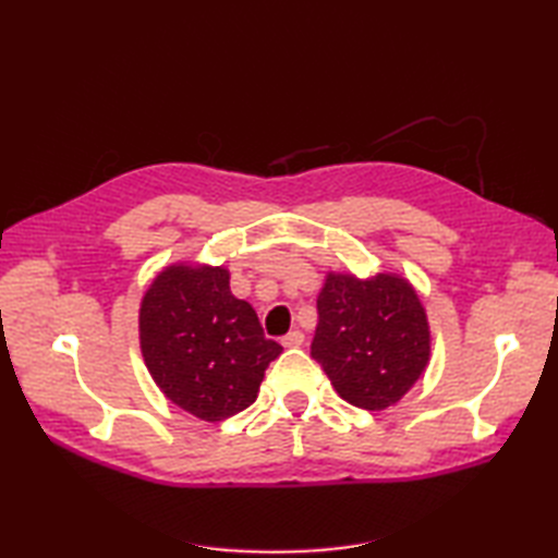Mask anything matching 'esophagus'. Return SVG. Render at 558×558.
I'll list each match as a JSON object with an SVG mask.
<instances>
[{"label": "esophagus", "instance_id": "obj_1", "mask_svg": "<svg viewBox=\"0 0 558 558\" xmlns=\"http://www.w3.org/2000/svg\"><path fill=\"white\" fill-rule=\"evenodd\" d=\"M302 342H304L302 330H290V333L282 338V345H286V348H300Z\"/></svg>", "mask_w": 558, "mask_h": 558}]
</instances>
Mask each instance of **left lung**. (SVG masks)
Wrapping results in <instances>:
<instances>
[{
    "label": "left lung",
    "mask_w": 558,
    "mask_h": 558,
    "mask_svg": "<svg viewBox=\"0 0 558 558\" xmlns=\"http://www.w3.org/2000/svg\"><path fill=\"white\" fill-rule=\"evenodd\" d=\"M316 306L312 357L342 400L386 410L420 381L432 360V328L408 278L328 270Z\"/></svg>",
    "instance_id": "8db88e82"
}]
</instances>
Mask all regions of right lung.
<instances>
[{
  "mask_svg": "<svg viewBox=\"0 0 558 558\" xmlns=\"http://www.w3.org/2000/svg\"><path fill=\"white\" fill-rule=\"evenodd\" d=\"M138 345L165 398L204 422L252 405L282 348L266 340L252 304L230 292V270L177 260L138 306Z\"/></svg>",
  "mask_w": 558,
  "mask_h": 558,
  "instance_id": "1",
  "label": "right lung"
}]
</instances>
